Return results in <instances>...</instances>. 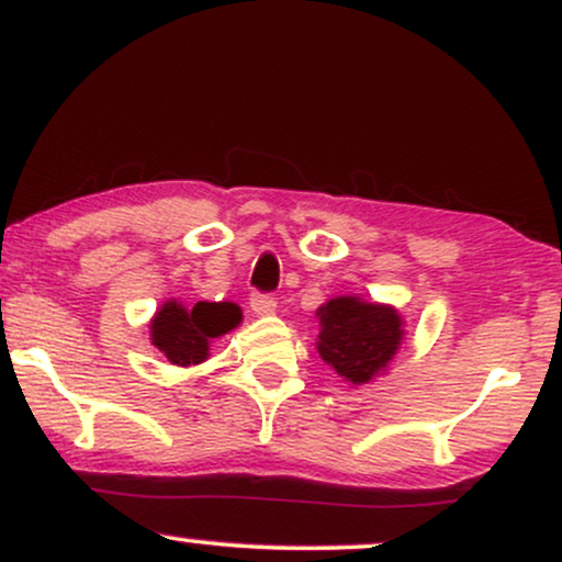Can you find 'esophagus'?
Returning <instances> with one entry per match:
<instances>
[{
    "mask_svg": "<svg viewBox=\"0 0 562 562\" xmlns=\"http://www.w3.org/2000/svg\"><path fill=\"white\" fill-rule=\"evenodd\" d=\"M250 308H254V314H259V317H267V314H274L277 301L267 293H254L250 295Z\"/></svg>",
    "mask_w": 562,
    "mask_h": 562,
    "instance_id": "34e87169",
    "label": "esophagus"
}]
</instances>
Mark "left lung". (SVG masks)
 Masks as SVG:
<instances>
[{"label": "left lung", "instance_id": "8db88e82", "mask_svg": "<svg viewBox=\"0 0 562 562\" xmlns=\"http://www.w3.org/2000/svg\"><path fill=\"white\" fill-rule=\"evenodd\" d=\"M317 351L348 383L362 385L389 367L404 338V322L393 306L340 295L319 306Z\"/></svg>", "mask_w": 562, "mask_h": 562}]
</instances>
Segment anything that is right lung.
Instances as JSON below:
<instances>
[{
  "mask_svg": "<svg viewBox=\"0 0 562 562\" xmlns=\"http://www.w3.org/2000/svg\"><path fill=\"white\" fill-rule=\"evenodd\" d=\"M240 319V306L229 301H198L192 308L166 301L150 322V340L171 364H200L209 359L211 340L235 330Z\"/></svg>",
  "mask_w": 562,
  "mask_h": 562,
  "instance_id": "add662e5",
  "label": "right lung"
}]
</instances>
